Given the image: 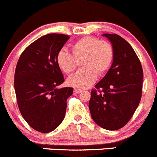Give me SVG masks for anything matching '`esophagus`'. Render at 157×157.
I'll return each mask as SVG.
<instances>
[{"mask_svg": "<svg viewBox=\"0 0 157 157\" xmlns=\"http://www.w3.org/2000/svg\"><path fill=\"white\" fill-rule=\"evenodd\" d=\"M82 91V89H78V88H75L74 89V92L76 93V94H79V93H81Z\"/></svg>", "mask_w": 157, "mask_h": 157, "instance_id": "1", "label": "esophagus"}]
</instances>
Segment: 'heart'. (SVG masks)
Returning a JSON list of instances; mask_svg holds the SVG:
<instances>
[{
    "label": "heart",
    "mask_w": 157,
    "mask_h": 157,
    "mask_svg": "<svg viewBox=\"0 0 157 157\" xmlns=\"http://www.w3.org/2000/svg\"><path fill=\"white\" fill-rule=\"evenodd\" d=\"M72 52L62 49L56 56L59 67L66 74H72L77 67V59L83 57L84 66L68 79L71 86L85 88L91 86L99 75L105 74L111 67L114 59L112 46L105 40L94 36H84L72 46Z\"/></svg>",
    "instance_id": "obj_1"
}]
</instances>
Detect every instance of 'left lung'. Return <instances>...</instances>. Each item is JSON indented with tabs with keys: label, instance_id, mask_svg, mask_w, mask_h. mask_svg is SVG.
<instances>
[{
	"label": "left lung",
	"instance_id": "left-lung-1",
	"mask_svg": "<svg viewBox=\"0 0 157 157\" xmlns=\"http://www.w3.org/2000/svg\"><path fill=\"white\" fill-rule=\"evenodd\" d=\"M111 43V68L91 92L89 107L93 121L108 131L123 128L131 120L142 95L144 73L132 46L117 34H102Z\"/></svg>",
	"mask_w": 157,
	"mask_h": 157
}]
</instances>
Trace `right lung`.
<instances>
[{"label": "right lung", "mask_w": 157, "mask_h": 157, "mask_svg": "<svg viewBox=\"0 0 157 157\" xmlns=\"http://www.w3.org/2000/svg\"><path fill=\"white\" fill-rule=\"evenodd\" d=\"M69 36L50 33L26 48L20 56L14 75V89L20 111L36 131L49 133L65 117L66 101L72 88H59L64 82L56 56Z\"/></svg>", "instance_id": "1"}]
</instances>
